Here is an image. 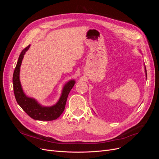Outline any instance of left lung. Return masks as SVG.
Segmentation results:
<instances>
[{
	"mask_svg": "<svg viewBox=\"0 0 159 159\" xmlns=\"http://www.w3.org/2000/svg\"><path fill=\"white\" fill-rule=\"evenodd\" d=\"M145 68V74H146V75H147V70H146V68Z\"/></svg>",
	"mask_w": 159,
	"mask_h": 159,
	"instance_id": "obj_1",
	"label": "left lung"
}]
</instances>
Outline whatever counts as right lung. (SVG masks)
Segmentation results:
<instances>
[{
    "mask_svg": "<svg viewBox=\"0 0 159 159\" xmlns=\"http://www.w3.org/2000/svg\"><path fill=\"white\" fill-rule=\"evenodd\" d=\"M30 46L28 45L21 52L14 71L12 82L14 96L18 104L31 118L39 121H53L58 118L63 113L68 94L74 86L75 81L72 80L65 84L58 102L50 107L42 106L36 99L26 96L22 90L19 75L24 55L29 49Z\"/></svg>",
    "mask_w": 159,
    "mask_h": 159,
    "instance_id": "1",
    "label": "right lung"
}]
</instances>
